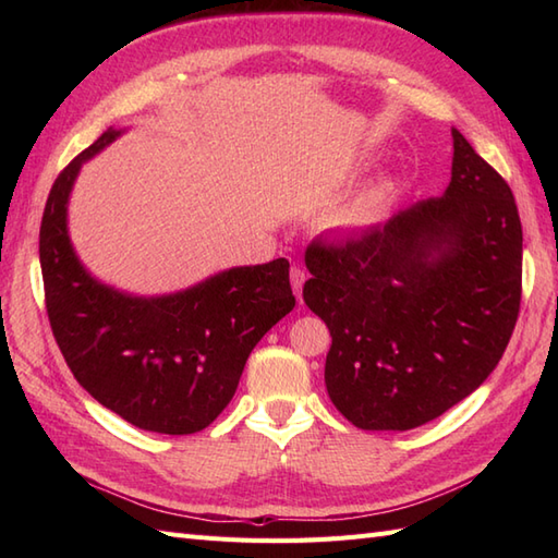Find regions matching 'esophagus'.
Instances as JSON below:
<instances>
[{"label": "esophagus", "mask_w": 558, "mask_h": 558, "mask_svg": "<svg viewBox=\"0 0 558 558\" xmlns=\"http://www.w3.org/2000/svg\"><path fill=\"white\" fill-rule=\"evenodd\" d=\"M304 280H306L304 270H302L300 266H292V268H290V282H292V290H294V294H298L300 302H302V286H304Z\"/></svg>", "instance_id": "esophagus-1"}]
</instances>
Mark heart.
<instances>
[{"instance_id": "1", "label": "heart", "mask_w": 558, "mask_h": 558, "mask_svg": "<svg viewBox=\"0 0 558 558\" xmlns=\"http://www.w3.org/2000/svg\"><path fill=\"white\" fill-rule=\"evenodd\" d=\"M386 206V186L364 189L357 196H352L345 204L338 206L330 216V222L342 230H362L378 220Z\"/></svg>"}]
</instances>
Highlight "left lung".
<instances>
[{
    "mask_svg": "<svg viewBox=\"0 0 558 558\" xmlns=\"http://www.w3.org/2000/svg\"><path fill=\"white\" fill-rule=\"evenodd\" d=\"M304 302L330 330L326 388L360 429L405 432L484 384L513 336L523 228L511 186L453 129L444 196L306 246Z\"/></svg>",
    "mask_w": 558,
    "mask_h": 558,
    "instance_id": "8db88e82",
    "label": "left lung"
}]
</instances>
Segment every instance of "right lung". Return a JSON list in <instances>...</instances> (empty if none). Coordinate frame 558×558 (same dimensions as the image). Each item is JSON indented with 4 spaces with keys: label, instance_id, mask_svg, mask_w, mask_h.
<instances>
[{
    "label": "right lung",
    "instance_id": "1",
    "mask_svg": "<svg viewBox=\"0 0 558 558\" xmlns=\"http://www.w3.org/2000/svg\"><path fill=\"white\" fill-rule=\"evenodd\" d=\"M108 129L59 172L40 222L45 310L71 374L100 405L158 434H194L228 408L256 342L294 310L290 264L218 272L168 298H129L93 280L71 248L66 201Z\"/></svg>",
    "mask_w": 558,
    "mask_h": 558
}]
</instances>
